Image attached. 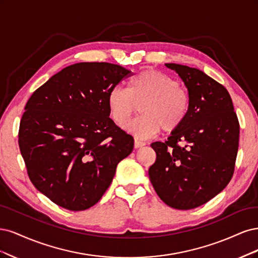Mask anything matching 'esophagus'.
I'll return each mask as SVG.
<instances>
[{"label":"esophagus","mask_w":258,"mask_h":258,"mask_svg":"<svg viewBox=\"0 0 258 258\" xmlns=\"http://www.w3.org/2000/svg\"><path fill=\"white\" fill-rule=\"evenodd\" d=\"M145 145H146L145 143H143V141H140V140H138V139H135V141H134V147H135L136 149L144 147Z\"/></svg>","instance_id":"34e87169"}]
</instances>
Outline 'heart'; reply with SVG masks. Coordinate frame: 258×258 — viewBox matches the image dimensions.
I'll return each instance as SVG.
<instances>
[{
  "label": "heart",
  "instance_id": "1",
  "mask_svg": "<svg viewBox=\"0 0 258 258\" xmlns=\"http://www.w3.org/2000/svg\"><path fill=\"white\" fill-rule=\"evenodd\" d=\"M140 104L141 114L124 128L139 139H147L162 128L166 133L179 128L188 115L190 97L176 79L151 69L133 76L127 89L114 87L107 94L108 111L118 125L127 122Z\"/></svg>",
  "mask_w": 258,
  "mask_h": 258
}]
</instances>
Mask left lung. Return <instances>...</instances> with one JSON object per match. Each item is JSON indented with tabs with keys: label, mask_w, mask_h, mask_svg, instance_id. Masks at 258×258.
Listing matches in <instances>:
<instances>
[{
	"label": "left lung",
	"mask_w": 258,
	"mask_h": 258,
	"mask_svg": "<svg viewBox=\"0 0 258 258\" xmlns=\"http://www.w3.org/2000/svg\"><path fill=\"white\" fill-rule=\"evenodd\" d=\"M190 97L186 120L165 143L151 147L149 177L162 201L178 210L194 209L225 188L234 174L239 121L228 91L197 69L167 63Z\"/></svg>",
	"instance_id": "1"
}]
</instances>
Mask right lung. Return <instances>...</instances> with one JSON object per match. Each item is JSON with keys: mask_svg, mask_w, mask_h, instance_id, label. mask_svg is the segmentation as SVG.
<instances>
[{"mask_svg": "<svg viewBox=\"0 0 258 258\" xmlns=\"http://www.w3.org/2000/svg\"><path fill=\"white\" fill-rule=\"evenodd\" d=\"M132 72L82 62L63 69L31 95L18 143L29 178L71 211L89 209L109 187L134 139L109 118L107 94Z\"/></svg>", "mask_w": 258, "mask_h": 258, "instance_id": "obj_1", "label": "right lung"}]
</instances>
